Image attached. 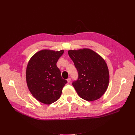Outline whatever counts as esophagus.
I'll use <instances>...</instances> for the list:
<instances>
[{
    "mask_svg": "<svg viewBox=\"0 0 135 135\" xmlns=\"http://www.w3.org/2000/svg\"><path fill=\"white\" fill-rule=\"evenodd\" d=\"M67 82H68V83H70V82H71V78H68L67 79Z\"/></svg>",
    "mask_w": 135,
    "mask_h": 135,
    "instance_id": "34e87169",
    "label": "esophagus"
}]
</instances>
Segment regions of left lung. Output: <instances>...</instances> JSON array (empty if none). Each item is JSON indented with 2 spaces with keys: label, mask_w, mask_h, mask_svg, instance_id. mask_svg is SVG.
<instances>
[{
  "label": "left lung",
  "mask_w": 135,
  "mask_h": 135,
  "mask_svg": "<svg viewBox=\"0 0 135 135\" xmlns=\"http://www.w3.org/2000/svg\"><path fill=\"white\" fill-rule=\"evenodd\" d=\"M68 53L78 71V79L72 83L77 93L87 101L99 99L109 83L108 69L104 60L89 49L70 50Z\"/></svg>",
  "instance_id": "obj_1"
}]
</instances>
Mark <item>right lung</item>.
<instances>
[{
	"instance_id": "right-lung-1",
	"label": "right lung",
	"mask_w": 135,
	"mask_h": 135,
	"mask_svg": "<svg viewBox=\"0 0 135 135\" xmlns=\"http://www.w3.org/2000/svg\"><path fill=\"white\" fill-rule=\"evenodd\" d=\"M64 50H43L31 57L28 62L26 79L28 89L39 102L50 104L58 100L67 80L62 78L56 63Z\"/></svg>"
}]
</instances>
